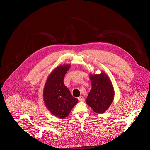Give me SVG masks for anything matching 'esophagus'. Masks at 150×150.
I'll return each mask as SVG.
<instances>
[{
    "mask_svg": "<svg viewBox=\"0 0 150 150\" xmlns=\"http://www.w3.org/2000/svg\"><path fill=\"white\" fill-rule=\"evenodd\" d=\"M78 99L79 101H83V97L82 96H80V97H79L78 98Z\"/></svg>",
    "mask_w": 150,
    "mask_h": 150,
    "instance_id": "esophagus-1",
    "label": "esophagus"
}]
</instances>
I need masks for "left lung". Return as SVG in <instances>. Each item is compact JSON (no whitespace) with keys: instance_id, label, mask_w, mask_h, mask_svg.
<instances>
[{"instance_id":"left-lung-1","label":"left lung","mask_w":150,"mask_h":150,"mask_svg":"<svg viewBox=\"0 0 150 150\" xmlns=\"http://www.w3.org/2000/svg\"><path fill=\"white\" fill-rule=\"evenodd\" d=\"M91 89L86 99L87 104L97 113H103L114 99L115 91L112 83L107 74H91Z\"/></svg>"}]
</instances>
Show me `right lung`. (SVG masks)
Segmentation results:
<instances>
[{"mask_svg": "<svg viewBox=\"0 0 150 150\" xmlns=\"http://www.w3.org/2000/svg\"><path fill=\"white\" fill-rule=\"evenodd\" d=\"M71 65L57 67L49 75L43 90V100L47 109L54 116L64 119L70 113L78 100L73 97L63 83Z\"/></svg>", "mask_w": 150, "mask_h": 150, "instance_id": "obj_1", "label": "right lung"}]
</instances>
